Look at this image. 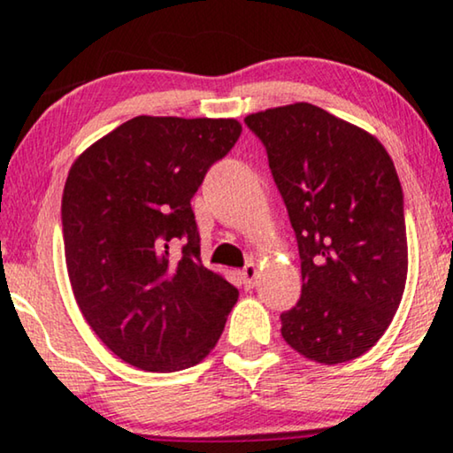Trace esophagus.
<instances>
[{
	"label": "esophagus",
	"instance_id": "1",
	"mask_svg": "<svg viewBox=\"0 0 453 453\" xmlns=\"http://www.w3.org/2000/svg\"><path fill=\"white\" fill-rule=\"evenodd\" d=\"M241 276H243L245 287H253V284H256V278H257V265L250 262L243 268V272H241Z\"/></svg>",
	"mask_w": 453,
	"mask_h": 453
}]
</instances>
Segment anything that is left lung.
Listing matches in <instances>:
<instances>
[{
	"instance_id": "obj_1",
	"label": "left lung",
	"mask_w": 453,
	"mask_h": 453,
	"mask_svg": "<svg viewBox=\"0 0 453 453\" xmlns=\"http://www.w3.org/2000/svg\"><path fill=\"white\" fill-rule=\"evenodd\" d=\"M264 142L299 243L301 299L280 334L309 361L361 357L392 324L406 287L398 173L373 134L309 103L245 117Z\"/></svg>"
}]
</instances>
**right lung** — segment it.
Listing matches in <instances>:
<instances>
[{"label":"right lung","instance_id":"add662e5","mask_svg":"<svg viewBox=\"0 0 453 453\" xmlns=\"http://www.w3.org/2000/svg\"><path fill=\"white\" fill-rule=\"evenodd\" d=\"M237 119L134 117L73 160L61 197L67 276L86 324L134 367L173 373L219 342L239 290L203 268L191 197ZM185 238L180 259L170 241Z\"/></svg>","mask_w":453,"mask_h":453}]
</instances>
